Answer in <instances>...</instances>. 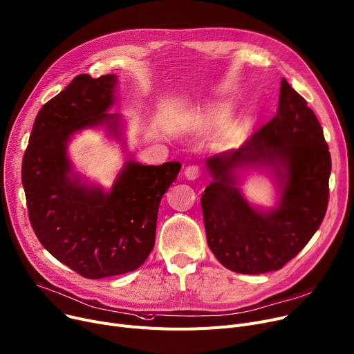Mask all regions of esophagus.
Returning <instances> with one entry per match:
<instances>
[{
    "instance_id": "esophagus-1",
    "label": "esophagus",
    "mask_w": 354,
    "mask_h": 354,
    "mask_svg": "<svg viewBox=\"0 0 354 354\" xmlns=\"http://www.w3.org/2000/svg\"><path fill=\"white\" fill-rule=\"evenodd\" d=\"M199 175H201V168L198 167V165H187V167L185 168V176L187 179L195 180L196 178H199Z\"/></svg>"
}]
</instances>
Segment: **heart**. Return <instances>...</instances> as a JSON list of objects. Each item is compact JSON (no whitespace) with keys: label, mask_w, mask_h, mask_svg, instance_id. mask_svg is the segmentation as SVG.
<instances>
[{"label":"heart","mask_w":354,"mask_h":354,"mask_svg":"<svg viewBox=\"0 0 354 354\" xmlns=\"http://www.w3.org/2000/svg\"><path fill=\"white\" fill-rule=\"evenodd\" d=\"M227 112L223 106H212L209 109V112L206 113V120L212 124H221L223 122V120L226 118ZM249 125V121L248 120H242V121H236L233 122L227 127L226 129V133H225V138L226 139H234L236 136H239L242 133V131Z\"/></svg>","instance_id":"1"}]
</instances>
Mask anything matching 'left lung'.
<instances>
[{
    "label": "left lung",
    "instance_id": "8db88e82",
    "mask_svg": "<svg viewBox=\"0 0 354 354\" xmlns=\"http://www.w3.org/2000/svg\"><path fill=\"white\" fill-rule=\"evenodd\" d=\"M214 178L202 195L207 245L229 270L259 274L283 268L323 222L332 159L323 129L306 100L283 78L274 118L239 149L206 159ZM269 169L281 198L273 209L252 207L240 192L238 169Z\"/></svg>",
    "mask_w": 354,
    "mask_h": 354
}]
</instances>
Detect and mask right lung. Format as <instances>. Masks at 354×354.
Returning <instances> with one entry per match:
<instances>
[{
  "mask_svg": "<svg viewBox=\"0 0 354 354\" xmlns=\"http://www.w3.org/2000/svg\"><path fill=\"white\" fill-rule=\"evenodd\" d=\"M116 75L75 77L38 112L22 159L31 226L57 261L86 279L132 272L155 245L158 209L175 182L179 162L140 165L128 158L111 191L88 185L66 153L74 133L106 125L122 139L121 116L106 113L115 102Z\"/></svg>",
  "mask_w": 354,
  "mask_h": 354,
  "instance_id": "1",
  "label": "right lung"
}]
</instances>
